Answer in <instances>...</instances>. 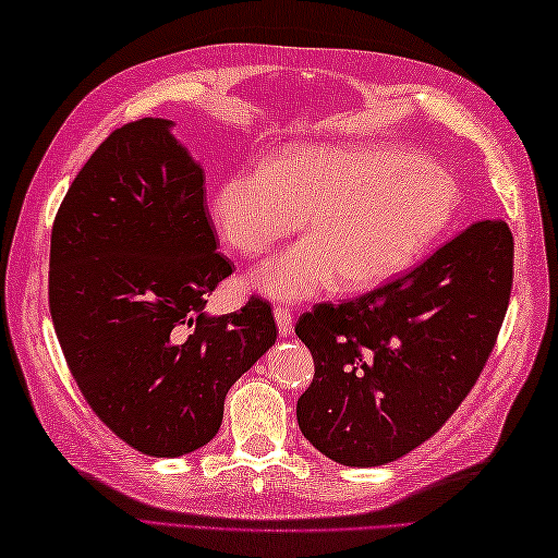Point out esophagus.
Here are the masks:
<instances>
[{"label": "esophagus", "instance_id": "34e87169", "mask_svg": "<svg viewBox=\"0 0 558 558\" xmlns=\"http://www.w3.org/2000/svg\"><path fill=\"white\" fill-rule=\"evenodd\" d=\"M272 314H276V322H278V333L282 338H288L292 333V312L288 306H276Z\"/></svg>", "mask_w": 558, "mask_h": 558}]
</instances>
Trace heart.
<instances>
[{
	"label": "heart",
	"instance_id": "heart-1",
	"mask_svg": "<svg viewBox=\"0 0 558 558\" xmlns=\"http://www.w3.org/2000/svg\"><path fill=\"white\" fill-rule=\"evenodd\" d=\"M456 210V186L436 165L386 146L292 144L266 165L230 172L210 194L222 242L264 256L300 228L312 234L270 258L256 286L300 300L340 276L348 290L376 288L408 268Z\"/></svg>",
	"mask_w": 558,
	"mask_h": 558
}]
</instances>
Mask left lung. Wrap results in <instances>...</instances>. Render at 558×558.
I'll return each mask as SVG.
<instances>
[{"label": "left lung", "instance_id": "left-lung-1", "mask_svg": "<svg viewBox=\"0 0 558 558\" xmlns=\"http://www.w3.org/2000/svg\"><path fill=\"white\" fill-rule=\"evenodd\" d=\"M513 288V234L482 220L360 298L314 304L294 333L314 357L298 400L312 446L350 468L386 465L432 438L468 398Z\"/></svg>", "mask_w": 558, "mask_h": 558}]
</instances>
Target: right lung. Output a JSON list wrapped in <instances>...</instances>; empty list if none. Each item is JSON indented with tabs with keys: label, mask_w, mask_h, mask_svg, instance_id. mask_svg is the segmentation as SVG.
I'll return each mask as SVG.
<instances>
[{
	"label": "right lung",
	"mask_w": 558,
	"mask_h": 558,
	"mask_svg": "<svg viewBox=\"0 0 558 558\" xmlns=\"http://www.w3.org/2000/svg\"><path fill=\"white\" fill-rule=\"evenodd\" d=\"M216 246L204 170L153 117L102 141L54 216L57 340L90 410L144 456L206 446L230 386L276 342L258 294L230 314L204 312L234 270Z\"/></svg>",
	"instance_id": "obj_1"
}]
</instances>
